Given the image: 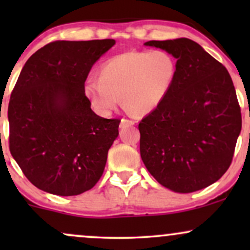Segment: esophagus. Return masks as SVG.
Returning a JSON list of instances; mask_svg holds the SVG:
<instances>
[{
  "instance_id": "1",
  "label": "esophagus",
  "mask_w": 250,
  "mask_h": 250,
  "mask_svg": "<svg viewBox=\"0 0 250 250\" xmlns=\"http://www.w3.org/2000/svg\"><path fill=\"white\" fill-rule=\"evenodd\" d=\"M134 125V121H131V120H128V119H123L121 120V123H120V127L121 128H125V127H129V125Z\"/></svg>"
}]
</instances>
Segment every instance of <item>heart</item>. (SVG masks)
<instances>
[{"label":"heart","instance_id":"heart-1","mask_svg":"<svg viewBox=\"0 0 250 250\" xmlns=\"http://www.w3.org/2000/svg\"><path fill=\"white\" fill-rule=\"evenodd\" d=\"M179 63L168 50H131L108 59L100 80L89 77L84 95L99 115L108 116L119 103L137 115H146L165 102L174 87Z\"/></svg>","mask_w":250,"mask_h":250}]
</instances>
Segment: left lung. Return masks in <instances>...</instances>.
Returning <instances> with one entry per match:
<instances>
[{"instance_id":"8db88e82","label":"left lung","mask_w":250,"mask_h":250,"mask_svg":"<svg viewBox=\"0 0 250 250\" xmlns=\"http://www.w3.org/2000/svg\"><path fill=\"white\" fill-rule=\"evenodd\" d=\"M179 63L165 102L141 120L140 153L163 187L193 193L213 185L233 161L242 117L225 65L189 39L148 41Z\"/></svg>"}]
</instances>
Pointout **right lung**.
Instances as JSON below:
<instances>
[{
	"label": "right lung",
	"instance_id": "obj_1",
	"mask_svg": "<svg viewBox=\"0 0 250 250\" xmlns=\"http://www.w3.org/2000/svg\"><path fill=\"white\" fill-rule=\"evenodd\" d=\"M115 40L54 41L33 54L11 91L9 149L35 187L74 196L99 182L119 119L96 115L83 85Z\"/></svg>",
	"mask_w": 250,
	"mask_h": 250
}]
</instances>
